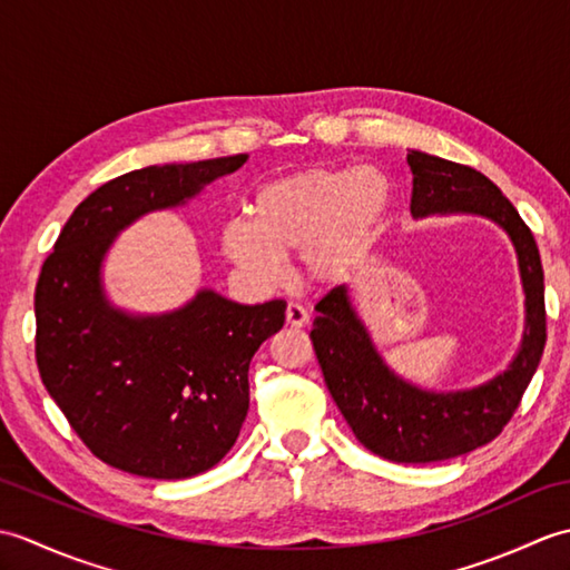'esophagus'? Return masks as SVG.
<instances>
[{"mask_svg":"<svg viewBox=\"0 0 570 570\" xmlns=\"http://www.w3.org/2000/svg\"><path fill=\"white\" fill-rule=\"evenodd\" d=\"M286 323L292 325V328H304L308 323V311L298 304H288L286 306Z\"/></svg>","mask_w":570,"mask_h":570,"instance_id":"1","label":"esophagus"}]
</instances>
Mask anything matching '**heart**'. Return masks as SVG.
Segmentation results:
<instances>
[{
  "label": "heart",
  "mask_w": 570,
  "mask_h": 570,
  "mask_svg": "<svg viewBox=\"0 0 570 570\" xmlns=\"http://www.w3.org/2000/svg\"><path fill=\"white\" fill-rule=\"evenodd\" d=\"M390 208V186L374 168H304L274 178L252 200V220L223 227V252L254 284H274L284 257L298 254L301 274L328 286L353 269Z\"/></svg>",
  "instance_id": "obj_1"
}]
</instances>
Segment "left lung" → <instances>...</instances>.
Returning <instances> with one entry per match:
<instances>
[{"label": "left lung", "instance_id": "left-lung-1", "mask_svg": "<svg viewBox=\"0 0 570 570\" xmlns=\"http://www.w3.org/2000/svg\"><path fill=\"white\" fill-rule=\"evenodd\" d=\"M411 215H478L512 239L524 288V333L507 370L472 390L433 392L386 365L347 286L318 301L311 341L333 402L357 441L392 463H439L498 439L512 419L547 345L543 269L531 229L488 176L411 149Z\"/></svg>", "mask_w": 570, "mask_h": 570}]
</instances>
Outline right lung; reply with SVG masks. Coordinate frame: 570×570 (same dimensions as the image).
I'll use <instances>...</instances> for the list:
<instances>
[{
    "mask_svg": "<svg viewBox=\"0 0 570 570\" xmlns=\"http://www.w3.org/2000/svg\"><path fill=\"white\" fill-rule=\"evenodd\" d=\"M247 154L129 171L85 198L36 284V362L48 394L102 463L184 480L220 463L249 409V362L282 331L284 301L242 306L213 288L166 313H129L102 264L139 217L180 208Z\"/></svg>",
    "mask_w": 570,
    "mask_h": 570,
    "instance_id": "1",
    "label": "right lung"
}]
</instances>
